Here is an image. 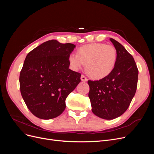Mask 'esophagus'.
Listing matches in <instances>:
<instances>
[{
    "mask_svg": "<svg viewBox=\"0 0 154 154\" xmlns=\"http://www.w3.org/2000/svg\"><path fill=\"white\" fill-rule=\"evenodd\" d=\"M81 80L82 81V82H87V78L84 76V75H82L81 76Z\"/></svg>",
    "mask_w": 154,
    "mask_h": 154,
    "instance_id": "esophagus-1",
    "label": "esophagus"
}]
</instances>
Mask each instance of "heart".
Listing matches in <instances>:
<instances>
[{
  "instance_id": "b5f03b06",
  "label": "heart",
  "mask_w": 154,
  "mask_h": 154,
  "mask_svg": "<svg viewBox=\"0 0 154 154\" xmlns=\"http://www.w3.org/2000/svg\"><path fill=\"white\" fill-rule=\"evenodd\" d=\"M69 59L74 69H80L86 64L88 75L101 79L113 71L117 61V51L112 45L93 43L82 46L78 54H72Z\"/></svg>"
}]
</instances>
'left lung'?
<instances>
[{"instance_id":"8db88e82","label":"left lung","mask_w":154,"mask_h":154,"mask_svg":"<svg viewBox=\"0 0 154 154\" xmlns=\"http://www.w3.org/2000/svg\"><path fill=\"white\" fill-rule=\"evenodd\" d=\"M110 40L117 51L113 71L100 80L88 81L92 112L105 119H115L127 110L138 80V69L132 56L118 41Z\"/></svg>"}]
</instances>
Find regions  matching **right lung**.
Segmentation results:
<instances>
[{
  "mask_svg": "<svg viewBox=\"0 0 154 154\" xmlns=\"http://www.w3.org/2000/svg\"><path fill=\"white\" fill-rule=\"evenodd\" d=\"M72 44L51 40L27 54L20 73V89L27 108L36 117L50 119L66 109L68 95L81 82V74L69 69Z\"/></svg>",
  "mask_w": 154,
  "mask_h": 154,
  "instance_id": "obj_1",
  "label": "right lung"
}]
</instances>
